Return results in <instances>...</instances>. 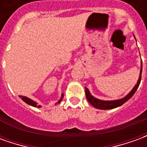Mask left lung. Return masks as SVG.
Wrapping results in <instances>:
<instances>
[{"label":"left lung","mask_w":147,"mask_h":147,"mask_svg":"<svg viewBox=\"0 0 147 147\" xmlns=\"http://www.w3.org/2000/svg\"><path fill=\"white\" fill-rule=\"evenodd\" d=\"M135 37V36H134ZM142 64L141 63V69H140V75H139V80L136 83V85L134 86L131 92L127 94L124 98L121 99H118V100H114V101H103V100H100V99H98L94 98V96L91 95V94L90 93L89 90L87 89L86 87H85V92H86V99L88 100V102L91 104V105L96 109H115L117 107H119L120 105H122L123 103L129 100L133 95L134 94L136 93V91L138 89L139 84H140V82H141V76H142Z\"/></svg>","instance_id":"8db88e82"}]
</instances>
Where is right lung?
Returning a JSON list of instances; mask_svg holds the SVG:
<instances>
[{
	"label": "right lung",
	"instance_id": "add662e5",
	"mask_svg": "<svg viewBox=\"0 0 147 147\" xmlns=\"http://www.w3.org/2000/svg\"><path fill=\"white\" fill-rule=\"evenodd\" d=\"M63 97H64V94H61V99L58 101L57 103H60V102L62 101ZM20 98L22 99L24 102H26L27 104L31 105V106H34V107H38V108H40V107H41V105H38V103H37V102H35L34 101H33V100H31V99L28 98H27V97H24V96H20Z\"/></svg>",
	"mask_w": 147,
	"mask_h": 147
}]
</instances>
